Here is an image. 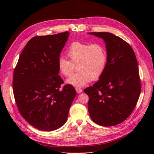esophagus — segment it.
<instances>
[{"label": "esophagus", "mask_w": 154, "mask_h": 154, "mask_svg": "<svg viewBox=\"0 0 154 154\" xmlns=\"http://www.w3.org/2000/svg\"><path fill=\"white\" fill-rule=\"evenodd\" d=\"M75 91H76V92H77L78 94H80V93H81V92H82V88H79V87H76V88H75Z\"/></svg>", "instance_id": "obj_1"}]
</instances>
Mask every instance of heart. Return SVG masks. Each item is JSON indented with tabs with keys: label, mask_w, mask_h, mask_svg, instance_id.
Returning <instances> with one entry per match:
<instances>
[{
	"label": "heart",
	"mask_w": 154,
	"mask_h": 154,
	"mask_svg": "<svg viewBox=\"0 0 154 154\" xmlns=\"http://www.w3.org/2000/svg\"><path fill=\"white\" fill-rule=\"evenodd\" d=\"M66 55L69 60L60 57L57 66L60 74L65 77H70L75 71V66L77 67L79 72L66 81L70 85L83 87L91 80L99 79L106 69L107 52L99 43L74 42L68 48Z\"/></svg>",
	"instance_id": "b5f03b06"
}]
</instances>
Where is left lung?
Segmentation results:
<instances>
[{
    "label": "left lung",
    "mask_w": 154,
    "mask_h": 154,
    "mask_svg": "<svg viewBox=\"0 0 154 154\" xmlns=\"http://www.w3.org/2000/svg\"><path fill=\"white\" fill-rule=\"evenodd\" d=\"M106 42V69L93 86L84 91L89 97L88 110L97 124L110 127L124 122L135 109L141 84L138 63L131 46L109 32H90Z\"/></svg>",
    "instance_id": "8db88e82"
}]
</instances>
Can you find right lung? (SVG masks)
I'll return each instance as SVG.
<instances>
[{"label": "right lung", "instance_id": "obj_1", "mask_svg": "<svg viewBox=\"0 0 154 154\" xmlns=\"http://www.w3.org/2000/svg\"><path fill=\"white\" fill-rule=\"evenodd\" d=\"M69 32L32 38L23 49L14 71L13 92L18 110L38 130L52 131L66 122L76 95L63 80L57 63Z\"/></svg>", "mask_w": 154, "mask_h": 154}]
</instances>
